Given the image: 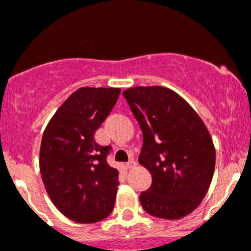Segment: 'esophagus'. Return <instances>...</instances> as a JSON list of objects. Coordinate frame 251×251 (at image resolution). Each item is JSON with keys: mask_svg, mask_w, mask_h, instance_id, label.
<instances>
[{"mask_svg": "<svg viewBox=\"0 0 251 251\" xmlns=\"http://www.w3.org/2000/svg\"><path fill=\"white\" fill-rule=\"evenodd\" d=\"M137 166V162L134 159H130L129 162H127V168L128 170H133V168Z\"/></svg>", "mask_w": 251, "mask_h": 251, "instance_id": "obj_1", "label": "esophagus"}]
</instances>
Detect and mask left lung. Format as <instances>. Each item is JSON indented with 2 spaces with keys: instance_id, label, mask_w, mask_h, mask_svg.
<instances>
[{
  "instance_id": "obj_1",
  "label": "left lung",
  "mask_w": 251,
  "mask_h": 251,
  "mask_svg": "<svg viewBox=\"0 0 251 251\" xmlns=\"http://www.w3.org/2000/svg\"><path fill=\"white\" fill-rule=\"evenodd\" d=\"M123 95L143 133L138 161L152 175L141 205L159 219L187 216L214 176L216 153L207 127L181 95L165 86H134Z\"/></svg>"
}]
</instances>
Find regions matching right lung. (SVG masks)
Segmentation results:
<instances>
[{"mask_svg":"<svg viewBox=\"0 0 251 251\" xmlns=\"http://www.w3.org/2000/svg\"><path fill=\"white\" fill-rule=\"evenodd\" d=\"M119 94V88H79L44 130L39 159L44 186L57 210L75 223H98L114 207L119 172L105 161L110 147L98 145L94 134Z\"/></svg>","mask_w":251,"mask_h":251,"instance_id":"obj_1","label":"right lung"}]
</instances>
